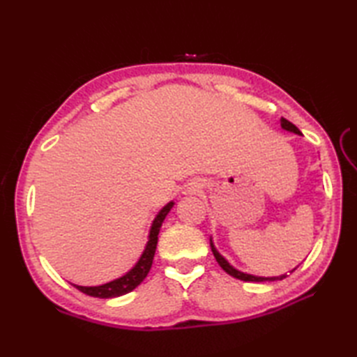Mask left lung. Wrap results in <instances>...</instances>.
<instances>
[{
  "mask_svg": "<svg viewBox=\"0 0 357 357\" xmlns=\"http://www.w3.org/2000/svg\"><path fill=\"white\" fill-rule=\"evenodd\" d=\"M280 126H282V128H285V130H288V132H294V133H298V135H301V132H299V128L296 127L294 124H291L290 121H287L285 118H280ZM211 245V252H213V255H215V257H216V261H218V264L221 265L222 267V270L225 271V273H229L230 276H233V278H236V279H241V280H245V282H265V280H276V279H284L287 275H282V276H278V278H259V276H252V275H245V273H241V271H238V270H234L231 265L227 262L224 257L219 255L218 252H216V248L213 247V244H210Z\"/></svg>",
  "mask_w": 357,
  "mask_h": 357,
  "instance_id": "1",
  "label": "left lung"
}]
</instances>
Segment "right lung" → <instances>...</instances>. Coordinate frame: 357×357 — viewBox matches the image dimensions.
Returning <instances> with one entry per match:
<instances>
[{
  "label": "right lung",
  "instance_id": "add662e5",
  "mask_svg": "<svg viewBox=\"0 0 357 357\" xmlns=\"http://www.w3.org/2000/svg\"><path fill=\"white\" fill-rule=\"evenodd\" d=\"M172 207H173V202L167 204V206L161 211H159L158 216L155 218L153 225H151V229H150L147 247H146V250H144L141 259L130 271L127 273L126 276L119 278L116 280H112V282L100 285V287H81V285H75V287H77L78 290L84 294L93 296V298H102V299L118 298V296H123L126 293H130L132 290H135V288L138 287L149 275V271L151 268V262H153V256L156 252L159 229H161L162 221Z\"/></svg>",
  "mask_w": 357,
  "mask_h": 357
}]
</instances>
